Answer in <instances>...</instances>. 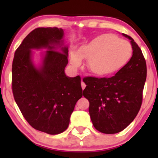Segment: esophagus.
I'll return each instance as SVG.
<instances>
[{
	"mask_svg": "<svg viewBox=\"0 0 158 158\" xmlns=\"http://www.w3.org/2000/svg\"><path fill=\"white\" fill-rule=\"evenodd\" d=\"M81 86H82V88H83V89H84V88H85V84L83 83V81H81Z\"/></svg>",
	"mask_w": 158,
	"mask_h": 158,
	"instance_id": "obj_1",
	"label": "esophagus"
}]
</instances>
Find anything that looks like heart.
I'll return each instance as SVG.
<instances>
[{"instance_id": "b5f03b06", "label": "heart", "mask_w": 158, "mask_h": 158, "mask_svg": "<svg viewBox=\"0 0 158 158\" xmlns=\"http://www.w3.org/2000/svg\"><path fill=\"white\" fill-rule=\"evenodd\" d=\"M132 55V47L129 42L120 40L114 34L98 36L78 51L72 49L70 62L75 68L81 65L82 58L88 59L87 67L93 74L107 76L124 68Z\"/></svg>"}]
</instances>
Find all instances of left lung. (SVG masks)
<instances>
[{
	"label": "left lung",
	"mask_w": 158,
	"mask_h": 158,
	"mask_svg": "<svg viewBox=\"0 0 158 158\" xmlns=\"http://www.w3.org/2000/svg\"><path fill=\"white\" fill-rule=\"evenodd\" d=\"M133 55L128 63L111 77H86L83 96L89 101L95 128L104 134L120 132L135 119L142 106L147 65L141 49L131 36Z\"/></svg>",
	"instance_id": "8db88e82"
}]
</instances>
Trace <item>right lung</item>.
Wrapping results in <instances>:
<instances>
[{
	"label": "right lung",
	"instance_id": "add662e5",
	"mask_svg": "<svg viewBox=\"0 0 158 158\" xmlns=\"http://www.w3.org/2000/svg\"><path fill=\"white\" fill-rule=\"evenodd\" d=\"M62 29L40 27L31 31L15 52L12 64V91L16 104L36 130L58 135L65 131L76 102L83 96L79 75L66 76L68 49L62 47ZM61 48L62 52L57 51ZM47 48L42 66L31 61V48Z\"/></svg>",
	"mask_w": 158,
	"mask_h": 158
}]
</instances>
